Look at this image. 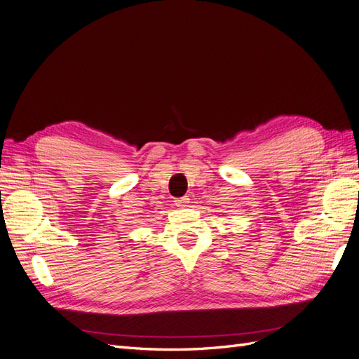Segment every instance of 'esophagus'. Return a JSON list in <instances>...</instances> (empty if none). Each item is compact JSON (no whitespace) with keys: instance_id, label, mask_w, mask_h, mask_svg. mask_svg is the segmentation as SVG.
Listing matches in <instances>:
<instances>
[{"instance_id":"1","label":"esophagus","mask_w":359,"mask_h":359,"mask_svg":"<svg viewBox=\"0 0 359 359\" xmlns=\"http://www.w3.org/2000/svg\"><path fill=\"white\" fill-rule=\"evenodd\" d=\"M189 203H190V196H182L175 199V205L180 206V208H186V206H189Z\"/></svg>"}]
</instances>
